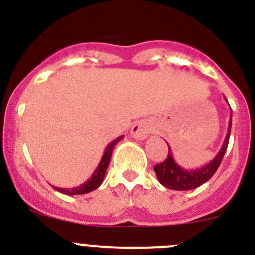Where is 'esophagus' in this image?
<instances>
[{
  "mask_svg": "<svg viewBox=\"0 0 255 255\" xmlns=\"http://www.w3.org/2000/svg\"><path fill=\"white\" fill-rule=\"evenodd\" d=\"M152 131V124L148 120H140L132 125L131 136L136 140H144Z\"/></svg>",
  "mask_w": 255,
  "mask_h": 255,
  "instance_id": "esophagus-1",
  "label": "esophagus"
}]
</instances>
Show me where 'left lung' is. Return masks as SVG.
Returning <instances> with one entry per match:
<instances>
[{
  "mask_svg": "<svg viewBox=\"0 0 255 255\" xmlns=\"http://www.w3.org/2000/svg\"><path fill=\"white\" fill-rule=\"evenodd\" d=\"M231 117H233V114L230 115L229 131H227L226 138H225V141L222 144V147H221L220 152L217 153V155L209 163L204 164L203 167L197 168V170H185L184 167H181L173 159L171 148L167 144V158L164 159V162H162V163L155 164L154 166V172L157 175V179H158V181L161 182L162 185L168 189H172V190L185 191L198 188V186L203 185L204 182L208 181L215 175L217 168L220 167L221 161L224 158V154L227 149V145H229L230 132H231Z\"/></svg>",
  "mask_w": 255,
  "mask_h": 255,
  "instance_id": "obj_1",
  "label": "left lung"
}]
</instances>
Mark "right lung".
I'll return each mask as SVG.
<instances>
[{"mask_svg":"<svg viewBox=\"0 0 255 255\" xmlns=\"http://www.w3.org/2000/svg\"><path fill=\"white\" fill-rule=\"evenodd\" d=\"M123 139V136H119L117 139H115L114 141L108 144L107 147H106L105 153H103L102 158H101L100 164L97 166L96 171L93 172V175L91 176V179H88L84 184L82 185L76 186V188H71V189H66V188H56L53 186V189H56L57 191L62 193V194L66 195H78V194H87V193H91V191L96 190L97 188H100V185L102 184L103 179H105L106 171H107L108 164H110V159H111V154L112 150H114L115 145H116L119 141Z\"/></svg>","mask_w":255,"mask_h":255,"instance_id":"right-lung-1","label":"right lung"}]
</instances>
